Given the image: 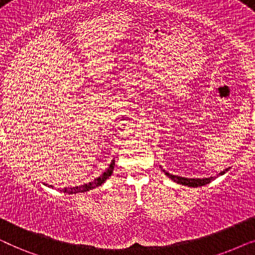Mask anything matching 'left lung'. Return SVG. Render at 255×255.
I'll use <instances>...</instances> for the list:
<instances>
[{
  "instance_id": "1",
  "label": "left lung",
  "mask_w": 255,
  "mask_h": 255,
  "mask_svg": "<svg viewBox=\"0 0 255 255\" xmlns=\"http://www.w3.org/2000/svg\"><path fill=\"white\" fill-rule=\"evenodd\" d=\"M163 170V169H162ZM229 170V168H226L225 170H223V172L219 174V175H222V174L226 173ZM165 172V170H163ZM165 174L168 177H170L174 182L176 183H180V184H183V186H188V187H201V186H204V184H208L209 182H211L212 177H208V179H187V177H182V176H176V175H172V174L165 172Z\"/></svg>"
}]
</instances>
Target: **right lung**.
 Instances as JSON below:
<instances>
[{
	"label": "right lung",
	"mask_w": 255,
	"mask_h": 255,
	"mask_svg": "<svg viewBox=\"0 0 255 255\" xmlns=\"http://www.w3.org/2000/svg\"><path fill=\"white\" fill-rule=\"evenodd\" d=\"M114 166H115V161L113 160V161H111V163H110L109 168H108L106 172H104L100 177H97V179L94 180L93 182L86 183V184H83V186H80V187L64 188V189H62V191H64V193H67V194H76V193H85V191H88L90 189H94V188L99 187L102 183L106 182V180L108 179V177L111 176V174H113V170H114Z\"/></svg>",
	"instance_id": "1"
}]
</instances>
